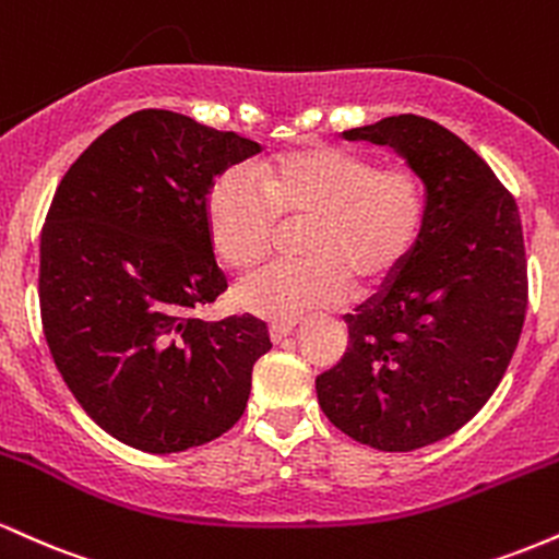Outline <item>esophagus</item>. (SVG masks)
<instances>
[{
	"mask_svg": "<svg viewBox=\"0 0 559 559\" xmlns=\"http://www.w3.org/2000/svg\"><path fill=\"white\" fill-rule=\"evenodd\" d=\"M297 329V320H281V323H271V338L275 344L284 342V338Z\"/></svg>",
	"mask_w": 559,
	"mask_h": 559,
	"instance_id": "esophagus-1",
	"label": "esophagus"
}]
</instances>
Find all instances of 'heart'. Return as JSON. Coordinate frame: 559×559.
<instances>
[{"mask_svg": "<svg viewBox=\"0 0 559 559\" xmlns=\"http://www.w3.org/2000/svg\"><path fill=\"white\" fill-rule=\"evenodd\" d=\"M230 170L210 191L204 221L217 260L236 275L254 273L273 249L275 223L310 217L301 262L275 265L241 286L254 316L297 320L357 288L383 284L420 239L428 213L426 183L407 163L376 165L368 155L331 144H305Z\"/></svg>", "mask_w": 559, "mask_h": 559, "instance_id": "heart-1", "label": "heart"}]
</instances>
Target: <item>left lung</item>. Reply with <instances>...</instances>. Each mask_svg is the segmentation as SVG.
Listing matches in <instances>:
<instances>
[{
	"instance_id": "obj_1",
	"label": "left lung",
	"mask_w": 559,
	"mask_h": 559,
	"mask_svg": "<svg viewBox=\"0 0 559 559\" xmlns=\"http://www.w3.org/2000/svg\"><path fill=\"white\" fill-rule=\"evenodd\" d=\"M344 136L407 157L428 213L383 292L346 316L349 346L318 376V402L360 444L409 452L463 428L512 360L528 307L521 213L489 165L433 120L396 115Z\"/></svg>"
}]
</instances>
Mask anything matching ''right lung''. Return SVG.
I'll return each instance as SVG.
<instances>
[{"label":"right lung","mask_w":559,"mask_h":559,"mask_svg":"<svg viewBox=\"0 0 559 559\" xmlns=\"http://www.w3.org/2000/svg\"><path fill=\"white\" fill-rule=\"evenodd\" d=\"M258 152L234 131L139 110L57 186L38 258L44 336L88 418L128 447L183 452L247 409L267 325L197 310L228 288L204 221L210 183Z\"/></svg>","instance_id":"1"}]
</instances>
